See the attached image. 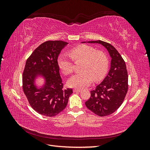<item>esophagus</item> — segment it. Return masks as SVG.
<instances>
[{"label":"esophagus","instance_id":"obj_1","mask_svg":"<svg viewBox=\"0 0 150 150\" xmlns=\"http://www.w3.org/2000/svg\"><path fill=\"white\" fill-rule=\"evenodd\" d=\"M73 91H74V93L81 92V89H73Z\"/></svg>","mask_w":150,"mask_h":150}]
</instances>
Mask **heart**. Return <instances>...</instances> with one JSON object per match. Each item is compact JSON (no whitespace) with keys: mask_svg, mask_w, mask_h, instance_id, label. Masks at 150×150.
Instances as JSON below:
<instances>
[{"mask_svg":"<svg viewBox=\"0 0 150 150\" xmlns=\"http://www.w3.org/2000/svg\"><path fill=\"white\" fill-rule=\"evenodd\" d=\"M69 56L62 53L57 58V64L61 71L66 75L73 71V61L83 60L81 64V72L72 76L67 84L71 87L83 89L88 86L94 79L99 81L105 75L108 67V60L105 54L96 51L93 47L86 44L79 45L72 48Z\"/></svg>","mask_w":150,"mask_h":150,"instance_id":"b5f03b06","label":"heart"}]
</instances>
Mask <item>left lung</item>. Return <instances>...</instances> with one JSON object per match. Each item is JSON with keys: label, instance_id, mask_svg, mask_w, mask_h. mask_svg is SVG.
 <instances>
[{"label": "left lung", "instance_id": "1", "mask_svg": "<svg viewBox=\"0 0 150 150\" xmlns=\"http://www.w3.org/2000/svg\"><path fill=\"white\" fill-rule=\"evenodd\" d=\"M87 42L101 44L111 57L110 69L106 78L91 91V97L85 103L86 107L95 115L101 117L108 116L120 107L128 91L126 66L120 54L110 44L100 40Z\"/></svg>", "mask_w": 150, "mask_h": 150}]
</instances>
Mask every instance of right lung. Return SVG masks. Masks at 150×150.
Instances as JSON below:
<instances>
[{"label":"right lung","mask_w":150,"mask_h":150,"mask_svg":"<svg viewBox=\"0 0 150 150\" xmlns=\"http://www.w3.org/2000/svg\"><path fill=\"white\" fill-rule=\"evenodd\" d=\"M68 43L48 40L36 48L27 59L22 74V88L30 106L43 116L52 117L64 110L72 89H64L57 64L61 50ZM41 76L45 83L42 88L35 84Z\"/></svg>","instance_id":"add662e5"}]
</instances>
